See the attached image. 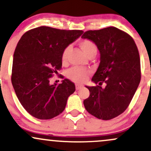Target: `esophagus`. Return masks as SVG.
<instances>
[{
    "instance_id": "esophagus-1",
    "label": "esophagus",
    "mask_w": 151,
    "mask_h": 151,
    "mask_svg": "<svg viewBox=\"0 0 151 151\" xmlns=\"http://www.w3.org/2000/svg\"><path fill=\"white\" fill-rule=\"evenodd\" d=\"M75 87H76V89H77V90H79V89H81V87H82V85H79V84H76Z\"/></svg>"
}]
</instances>
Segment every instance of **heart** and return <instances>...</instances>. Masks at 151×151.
Here are the masks:
<instances>
[{
    "instance_id": "1",
    "label": "heart",
    "mask_w": 151,
    "mask_h": 151,
    "mask_svg": "<svg viewBox=\"0 0 151 151\" xmlns=\"http://www.w3.org/2000/svg\"><path fill=\"white\" fill-rule=\"evenodd\" d=\"M79 46L81 49L87 54L88 57L92 56H95L97 52V47L93 41L89 39H82L79 42ZM70 46H68L65 47L62 53V62L63 64H67L68 55H69V51H70ZM89 72L87 69H82L79 67H73L69 69L67 72V77L68 79L73 81L75 83H82L88 77Z\"/></svg>"
}]
</instances>
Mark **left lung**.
<instances>
[{
  "label": "left lung",
  "instance_id": "1",
  "mask_svg": "<svg viewBox=\"0 0 151 151\" xmlns=\"http://www.w3.org/2000/svg\"><path fill=\"white\" fill-rule=\"evenodd\" d=\"M82 38L93 41L100 53V65L92 79L99 85L86 87L89 96L84 105L97 118L111 120L127 108L140 82L138 49L131 36L114 26L85 31ZM104 82L106 87L102 88Z\"/></svg>",
  "mask_w": 151,
  "mask_h": 151
}]
</instances>
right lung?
<instances>
[{
	"mask_svg": "<svg viewBox=\"0 0 151 151\" xmlns=\"http://www.w3.org/2000/svg\"><path fill=\"white\" fill-rule=\"evenodd\" d=\"M82 33L40 26L21 36L14 51L11 82L21 105L33 117L49 120L65 109L75 85L68 79L59 84L49 82L62 69L64 48Z\"/></svg>",
	"mask_w": 151,
	"mask_h": 151,
	"instance_id": "1",
	"label": "right lung"
}]
</instances>
